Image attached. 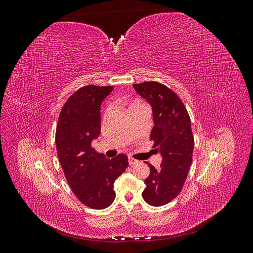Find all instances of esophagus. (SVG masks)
I'll list each match as a JSON object with an SVG mask.
<instances>
[{"label": "esophagus", "mask_w": 253, "mask_h": 253, "mask_svg": "<svg viewBox=\"0 0 253 253\" xmlns=\"http://www.w3.org/2000/svg\"><path fill=\"white\" fill-rule=\"evenodd\" d=\"M127 160H128V164L129 165H136L137 163H138V160H136V159H134L133 157H127Z\"/></svg>", "instance_id": "34e87169"}]
</instances>
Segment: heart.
Returning a JSON list of instances; mask_svg holds the SVG:
<instances>
[{
    "label": "heart",
    "mask_w": 253,
    "mask_h": 253,
    "mask_svg": "<svg viewBox=\"0 0 253 253\" xmlns=\"http://www.w3.org/2000/svg\"><path fill=\"white\" fill-rule=\"evenodd\" d=\"M142 104H143V103H142L141 101L134 100L131 104H129V109H131V108H134V106H137V105H142ZM110 112H111V109H106V110H105V112H104V117L108 116V115L110 114Z\"/></svg>",
    "instance_id": "obj_1"
}]
</instances>
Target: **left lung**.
<instances>
[{
  "instance_id": "left-lung-1",
  "label": "left lung",
  "mask_w": 253,
  "mask_h": 253,
  "mask_svg": "<svg viewBox=\"0 0 253 253\" xmlns=\"http://www.w3.org/2000/svg\"><path fill=\"white\" fill-rule=\"evenodd\" d=\"M135 90L152 108L154 126L151 139L163 157L160 169L150 166L144 180L143 200L154 207L164 206L177 196L192 164L194 137L189 114L180 98L162 83L134 84Z\"/></svg>"
}]
</instances>
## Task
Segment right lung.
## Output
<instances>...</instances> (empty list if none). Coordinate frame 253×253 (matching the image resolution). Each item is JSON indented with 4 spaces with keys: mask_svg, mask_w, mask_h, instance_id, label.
Instances as JSON below:
<instances>
[{
    "mask_svg": "<svg viewBox=\"0 0 253 253\" xmlns=\"http://www.w3.org/2000/svg\"><path fill=\"white\" fill-rule=\"evenodd\" d=\"M113 88H79L65 102L56 131L57 154L65 178L78 200L93 209H105L114 202V182L128 165L126 155L109 159L91 148L100 135L101 104Z\"/></svg>",
    "mask_w": 253,
    "mask_h": 253,
    "instance_id": "add662e5",
    "label": "right lung"
}]
</instances>
